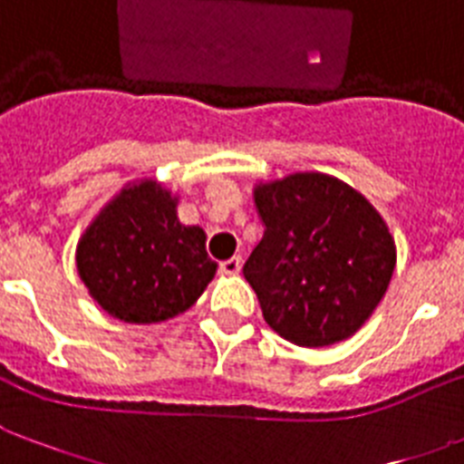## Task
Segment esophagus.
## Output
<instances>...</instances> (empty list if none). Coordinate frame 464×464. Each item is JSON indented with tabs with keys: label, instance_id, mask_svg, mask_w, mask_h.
<instances>
[{
	"label": "esophagus",
	"instance_id": "obj_1",
	"mask_svg": "<svg viewBox=\"0 0 464 464\" xmlns=\"http://www.w3.org/2000/svg\"><path fill=\"white\" fill-rule=\"evenodd\" d=\"M221 274L226 276H236L240 274V268H243V259L240 256H231V259H224V262L219 264Z\"/></svg>",
	"mask_w": 464,
	"mask_h": 464
}]
</instances>
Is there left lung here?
Masks as SVG:
<instances>
[{"label": "left lung", "instance_id": "1", "mask_svg": "<svg viewBox=\"0 0 464 464\" xmlns=\"http://www.w3.org/2000/svg\"><path fill=\"white\" fill-rule=\"evenodd\" d=\"M255 205L264 238L243 274L264 321L311 349L352 337L394 274V238L382 217L352 186L318 172L259 184Z\"/></svg>", "mask_w": 464, "mask_h": 464}]
</instances>
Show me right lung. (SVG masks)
<instances>
[{
    "instance_id": "1",
    "label": "right lung",
    "mask_w": 464,
    "mask_h": 464,
    "mask_svg": "<svg viewBox=\"0 0 464 464\" xmlns=\"http://www.w3.org/2000/svg\"><path fill=\"white\" fill-rule=\"evenodd\" d=\"M200 226H184L177 198L146 179L124 186L77 245L89 295L124 323H160L184 314L217 274Z\"/></svg>"
}]
</instances>
